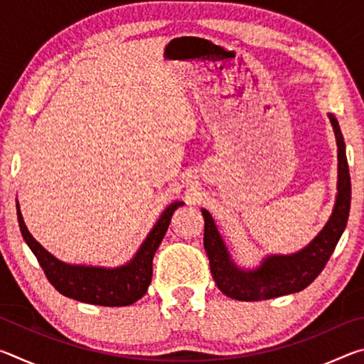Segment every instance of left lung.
Masks as SVG:
<instances>
[{
  "label": "left lung",
  "mask_w": 364,
  "mask_h": 364,
  "mask_svg": "<svg viewBox=\"0 0 364 364\" xmlns=\"http://www.w3.org/2000/svg\"><path fill=\"white\" fill-rule=\"evenodd\" d=\"M329 120L334 128L338 159L336 205L328 223L306 247L291 255H269L263 258L260 267L255 269H241L231 260L212 215L202 208L205 221L204 247L210 262L212 276L220 291L228 297L254 301L300 292L318 278L328 263L347 226L352 202V184L343 136L336 117L329 114Z\"/></svg>",
  "instance_id": "1"
}]
</instances>
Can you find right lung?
I'll return each instance as SVG.
<instances>
[{
	"instance_id": "right-lung-1",
	"label": "right lung",
	"mask_w": 364,
	"mask_h": 364,
	"mask_svg": "<svg viewBox=\"0 0 364 364\" xmlns=\"http://www.w3.org/2000/svg\"><path fill=\"white\" fill-rule=\"evenodd\" d=\"M181 205L183 202H173L165 208L130 262L117 268H104L70 264L58 260L28 232L23 223L19 202L16 204L23 241L35 254L48 281L65 297L102 306L132 305L147 292L152 279L154 254L168 230L171 215Z\"/></svg>"
}]
</instances>
